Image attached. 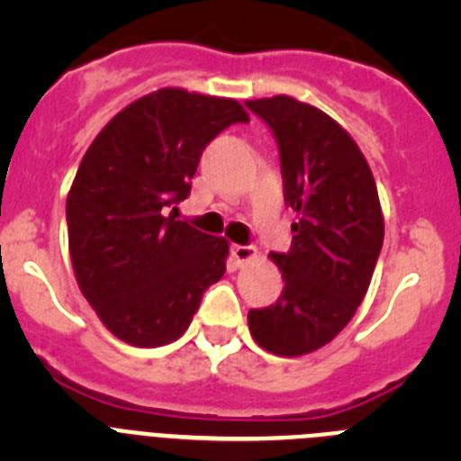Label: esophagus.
<instances>
[{"label": "esophagus", "instance_id": "obj_1", "mask_svg": "<svg viewBox=\"0 0 461 461\" xmlns=\"http://www.w3.org/2000/svg\"><path fill=\"white\" fill-rule=\"evenodd\" d=\"M256 256V247H249V244H233L230 247V258H233L235 266H244V263H249L251 258Z\"/></svg>", "mask_w": 461, "mask_h": 461}]
</instances>
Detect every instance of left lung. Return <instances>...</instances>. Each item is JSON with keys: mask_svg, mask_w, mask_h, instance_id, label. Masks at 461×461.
<instances>
[{"mask_svg": "<svg viewBox=\"0 0 461 461\" xmlns=\"http://www.w3.org/2000/svg\"><path fill=\"white\" fill-rule=\"evenodd\" d=\"M279 148L284 201L297 214L286 254H272L284 291L251 309L256 344L275 356L335 339L367 293L383 247V212L367 158L323 110L291 96L247 101Z\"/></svg>", "mask_w": 461, "mask_h": 461, "instance_id": "left-lung-1", "label": "left lung"}]
</instances>
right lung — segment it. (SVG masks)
Instances as JSON below:
<instances>
[{
  "mask_svg": "<svg viewBox=\"0 0 461 461\" xmlns=\"http://www.w3.org/2000/svg\"><path fill=\"white\" fill-rule=\"evenodd\" d=\"M249 122L235 99L166 87L117 113L85 152L67 198L68 254L105 328L154 348L185 335L226 272L228 242L177 221L203 149Z\"/></svg>",
  "mask_w": 461,
  "mask_h": 461,
  "instance_id": "1",
  "label": "right lung"
}]
</instances>
